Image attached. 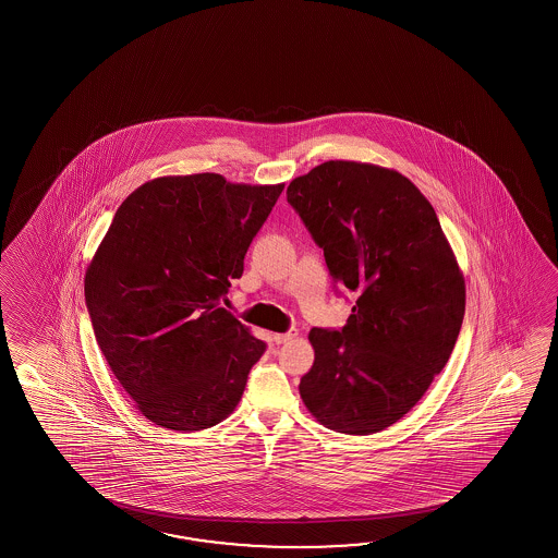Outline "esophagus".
<instances>
[{"label":"esophagus","instance_id":"1","mask_svg":"<svg viewBox=\"0 0 558 558\" xmlns=\"http://www.w3.org/2000/svg\"><path fill=\"white\" fill-rule=\"evenodd\" d=\"M296 335H299L296 329H289L287 332H277V335H274V341L277 344H283L287 343V341H291V339H295Z\"/></svg>","mask_w":558,"mask_h":558}]
</instances>
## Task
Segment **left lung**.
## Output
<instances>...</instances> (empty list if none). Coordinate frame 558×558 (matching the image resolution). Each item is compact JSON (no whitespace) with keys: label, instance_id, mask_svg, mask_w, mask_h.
Wrapping results in <instances>:
<instances>
[{"label":"left lung","instance_id":"obj_1","mask_svg":"<svg viewBox=\"0 0 558 558\" xmlns=\"http://www.w3.org/2000/svg\"><path fill=\"white\" fill-rule=\"evenodd\" d=\"M325 255L341 329H311L315 363L299 383L308 411L344 435L407 415L447 365L464 317V281L433 205L401 173L327 161L287 187Z\"/></svg>","mask_w":558,"mask_h":558}]
</instances>
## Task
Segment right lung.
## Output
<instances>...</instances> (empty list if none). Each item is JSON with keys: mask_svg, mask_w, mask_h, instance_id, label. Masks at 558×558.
Masks as SVG:
<instances>
[{"mask_svg": "<svg viewBox=\"0 0 558 558\" xmlns=\"http://www.w3.org/2000/svg\"><path fill=\"white\" fill-rule=\"evenodd\" d=\"M283 185L217 173L159 178L119 205L85 274V305L113 375L159 427L233 413L267 344L221 307Z\"/></svg>", "mask_w": 558, "mask_h": 558, "instance_id": "add662e5", "label": "right lung"}]
</instances>
